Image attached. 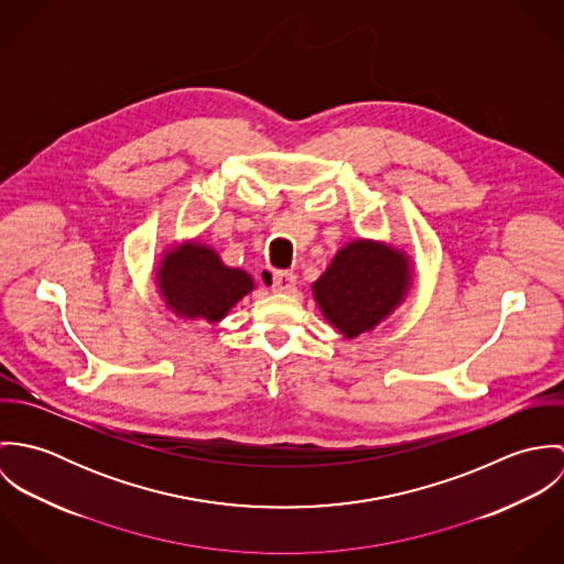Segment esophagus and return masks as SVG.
<instances>
[{
	"mask_svg": "<svg viewBox=\"0 0 564 564\" xmlns=\"http://www.w3.org/2000/svg\"><path fill=\"white\" fill-rule=\"evenodd\" d=\"M295 284H297V278L291 271H273L271 275V291L275 293H291Z\"/></svg>",
	"mask_w": 564,
	"mask_h": 564,
	"instance_id": "34e87169",
	"label": "esophagus"
}]
</instances>
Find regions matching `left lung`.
Instances as JSON below:
<instances>
[{"instance_id": "obj_1", "label": "left lung", "mask_w": 564, "mask_h": 564, "mask_svg": "<svg viewBox=\"0 0 564 564\" xmlns=\"http://www.w3.org/2000/svg\"><path fill=\"white\" fill-rule=\"evenodd\" d=\"M313 289L325 319L351 338L387 319L402 302L408 262L384 245L351 242L336 253Z\"/></svg>"}]
</instances>
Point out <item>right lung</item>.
Listing matches in <instances>:
<instances>
[{"mask_svg": "<svg viewBox=\"0 0 564 564\" xmlns=\"http://www.w3.org/2000/svg\"><path fill=\"white\" fill-rule=\"evenodd\" d=\"M164 302L175 315L215 323L253 289L251 278L226 267L219 256L202 245H184L164 256L159 269Z\"/></svg>", "mask_w": 564, "mask_h": 564, "instance_id": "right-lung-1", "label": "right lung"}]
</instances>
